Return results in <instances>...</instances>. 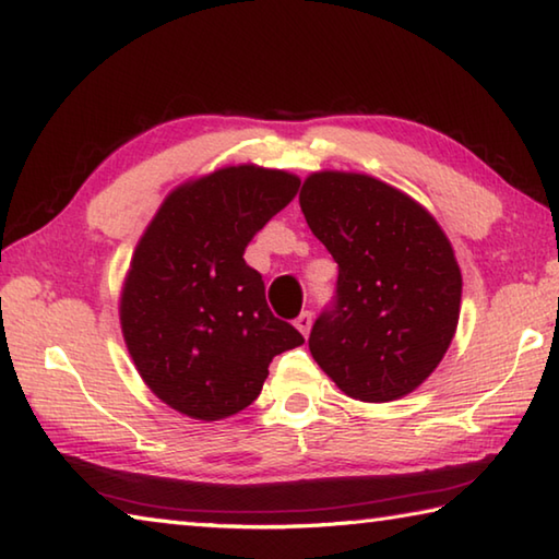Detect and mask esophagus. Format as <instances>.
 Returning <instances> with one entry per match:
<instances>
[{
    "label": "esophagus",
    "instance_id": "1",
    "mask_svg": "<svg viewBox=\"0 0 559 559\" xmlns=\"http://www.w3.org/2000/svg\"><path fill=\"white\" fill-rule=\"evenodd\" d=\"M310 325H313V316H310V310H302V313L296 318V328L300 330L302 337H308Z\"/></svg>",
    "mask_w": 559,
    "mask_h": 559
}]
</instances>
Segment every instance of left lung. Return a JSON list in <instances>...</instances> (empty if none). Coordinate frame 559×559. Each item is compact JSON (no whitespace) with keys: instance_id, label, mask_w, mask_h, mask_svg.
Segmentation results:
<instances>
[{"instance_id":"obj_1","label":"left lung","mask_w":559,"mask_h":559,"mask_svg":"<svg viewBox=\"0 0 559 559\" xmlns=\"http://www.w3.org/2000/svg\"><path fill=\"white\" fill-rule=\"evenodd\" d=\"M298 202L337 263V296L310 330V355L353 400L414 392L456 335L463 281L449 236L409 194L362 173L308 175Z\"/></svg>"}]
</instances>
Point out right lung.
<instances>
[{
  "mask_svg": "<svg viewBox=\"0 0 559 559\" xmlns=\"http://www.w3.org/2000/svg\"><path fill=\"white\" fill-rule=\"evenodd\" d=\"M298 185L286 169H214L175 187L140 236L120 290L122 337L150 392L189 419L239 414L261 394L271 359L302 345L243 261Z\"/></svg>",
  "mask_w": 559,
  "mask_h": 559,
  "instance_id": "right-lung-1",
  "label": "right lung"
}]
</instances>
